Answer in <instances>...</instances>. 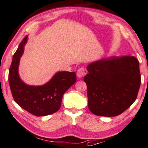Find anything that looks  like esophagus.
Listing matches in <instances>:
<instances>
[{
    "label": "esophagus",
    "mask_w": 148,
    "mask_h": 148,
    "mask_svg": "<svg viewBox=\"0 0 148 148\" xmlns=\"http://www.w3.org/2000/svg\"><path fill=\"white\" fill-rule=\"evenodd\" d=\"M86 74H87L86 70L84 68H80V69H78V71H77V76H78L79 78H83V77Z\"/></svg>",
    "instance_id": "1"
}]
</instances>
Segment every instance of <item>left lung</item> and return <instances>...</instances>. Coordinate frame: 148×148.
<instances>
[{
	"label": "left lung",
	"instance_id": "8db88e82",
	"mask_svg": "<svg viewBox=\"0 0 148 148\" xmlns=\"http://www.w3.org/2000/svg\"><path fill=\"white\" fill-rule=\"evenodd\" d=\"M88 108L96 116L123 113L137 98L140 87V64L134 56L102 58L87 66Z\"/></svg>",
	"mask_w": 148,
	"mask_h": 148
}]
</instances>
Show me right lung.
Listing matches in <instances>:
<instances>
[{
  "label": "right lung",
  "mask_w": 148,
  "mask_h": 148,
  "mask_svg": "<svg viewBox=\"0 0 148 148\" xmlns=\"http://www.w3.org/2000/svg\"><path fill=\"white\" fill-rule=\"evenodd\" d=\"M28 36L20 43L13 55L8 82L13 98L18 105L36 116L54 114L60 109L64 94L76 82L75 72H57L50 80L41 86L26 84L18 72L20 60L25 51Z\"/></svg>",
  "instance_id": "right-lung-1"
}]
</instances>
